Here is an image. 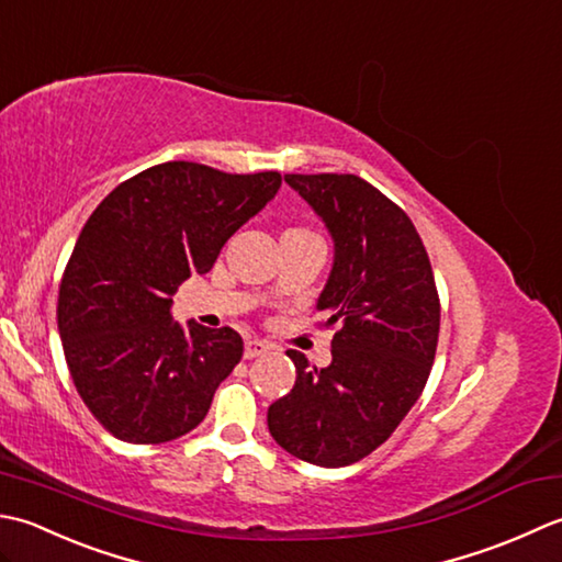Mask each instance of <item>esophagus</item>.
<instances>
[{
  "label": "esophagus",
  "instance_id": "esophagus-1",
  "mask_svg": "<svg viewBox=\"0 0 562 562\" xmlns=\"http://www.w3.org/2000/svg\"><path fill=\"white\" fill-rule=\"evenodd\" d=\"M271 349L269 341H261V339H247L245 341V359H257V357H265V353Z\"/></svg>",
  "mask_w": 562,
  "mask_h": 562
}]
</instances>
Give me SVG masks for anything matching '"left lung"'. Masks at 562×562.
<instances>
[{"label": "left lung", "instance_id": "8db88e82", "mask_svg": "<svg viewBox=\"0 0 562 562\" xmlns=\"http://www.w3.org/2000/svg\"><path fill=\"white\" fill-rule=\"evenodd\" d=\"M335 243L317 297L331 363L289 351L295 385L269 407V431L301 461L339 468L375 451L427 385L439 341V293L403 209L357 175H285Z\"/></svg>", "mask_w": 562, "mask_h": 562}]
</instances>
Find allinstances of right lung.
Instances as JSON below:
<instances>
[{"mask_svg": "<svg viewBox=\"0 0 562 562\" xmlns=\"http://www.w3.org/2000/svg\"><path fill=\"white\" fill-rule=\"evenodd\" d=\"M279 187V171L165 162L123 181L89 215L63 273L57 329L79 397L116 439L162 443L203 422L243 359V337L181 327L171 295L211 271Z\"/></svg>", "mask_w": 562, "mask_h": 562, "instance_id": "right-lung-1", "label": "right lung"}]
</instances>
